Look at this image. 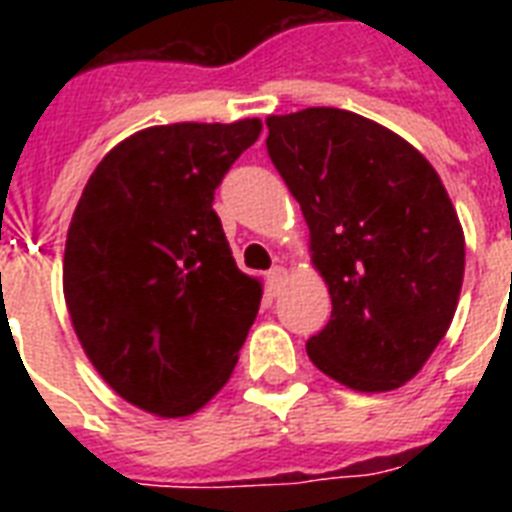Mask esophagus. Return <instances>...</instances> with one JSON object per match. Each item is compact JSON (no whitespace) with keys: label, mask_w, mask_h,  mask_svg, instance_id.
I'll list each match as a JSON object with an SVG mask.
<instances>
[{"label":"esophagus","mask_w":512,"mask_h":512,"mask_svg":"<svg viewBox=\"0 0 512 512\" xmlns=\"http://www.w3.org/2000/svg\"><path fill=\"white\" fill-rule=\"evenodd\" d=\"M287 284V268H281V265H273L271 273H268V289H271V295H279L281 289Z\"/></svg>","instance_id":"34e87169"}]
</instances>
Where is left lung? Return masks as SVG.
I'll use <instances>...</instances> for the list:
<instances>
[{
    "label": "left lung",
    "instance_id": "left-lung-1",
    "mask_svg": "<svg viewBox=\"0 0 512 512\" xmlns=\"http://www.w3.org/2000/svg\"><path fill=\"white\" fill-rule=\"evenodd\" d=\"M265 124L332 297L308 358L358 393L401 388L460 303L465 233L441 177L412 143L353 111L303 108Z\"/></svg>",
    "mask_w": 512,
    "mask_h": 512
}]
</instances>
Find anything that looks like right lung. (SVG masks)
<instances>
[{
    "mask_svg": "<svg viewBox=\"0 0 512 512\" xmlns=\"http://www.w3.org/2000/svg\"><path fill=\"white\" fill-rule=\"evenodd\" d=\"M260 119L159 124L95 167L63 255V297L84 353L143 412L175 420L217 396L263 284L233 263L215 188Z\"/></svg>",
    "mask_w": 512,
    "mask_h": 512,
    "instance_id": "obj_1",
    "label": "right lung"
}]
</instances>
